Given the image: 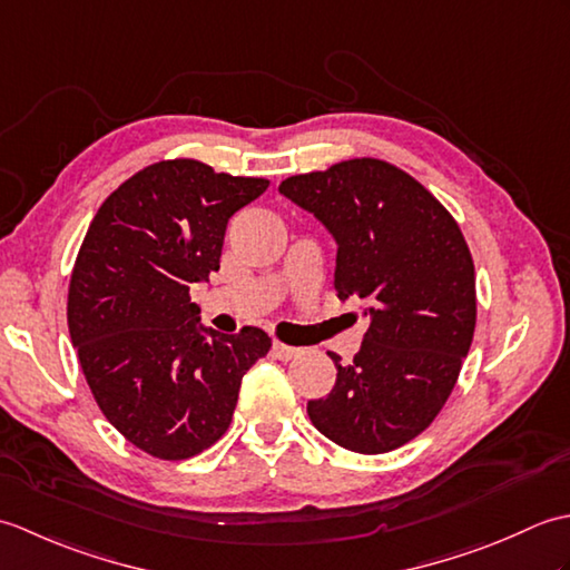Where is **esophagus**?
I'll return each mask as SVG.
<instances>
[{"label":"esophagus","instance_id":"esophagus-1","mask_svg":"<svg viewBox=\"0 0 570 570\" xmlns=\"http://www.w3.org/2000/svg\"><path fill=\"white\" fill-rule=\"evenodd\" d=\"M272 353H274V357L276 360H282V362H288V360H294V357H298L301 353H304V350L301 347H294V345H284V343H274V347H272Z\"/></svg>","mask_w":570,"mask_h":570}]
</instances>
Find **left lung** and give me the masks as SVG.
Listing matches in <instances>:
<instances>
[{
  "instance_id": "1",
  "label": "left lung",
  "mask_w": 570,
  "mask_h": 570,
  "mask_svg": "<svg viewBox=\"0 0 570 570\" xmlns=\"http://www.w3.org/2000/svg\"><path fill=\"white\" fill-rule=\"evenodd\" d=\"M337 245L335 292L360 301L370 328L350 365L331 355V394L308 402L325 439L394 451L451 396L475 333V266L458 223L419 180L380 159H350L282 180Z\"/></svg>"
}]
</instances>
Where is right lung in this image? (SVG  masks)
Segmentation results:
<instances>
[{
  "mask_svg": "<svg viewBox=\"0 0 570 570\" xmlns=\"http://www.w3.org/2000/svg\"><path fill=\"white\" fill-rule=\"evenodd\" d=\"M269 180L159 161L125 180L82 239L68 331L107 421L144 453L186 460L227 431L247 370L269 353L262 328L200 323L190 284L220 269L229 217Z\"/></svg>",
  "mask_w": 570,
  "mask_h": 570,
  "instance_id": "obj_1",
  "label": "right lung"
}]
</instances>
